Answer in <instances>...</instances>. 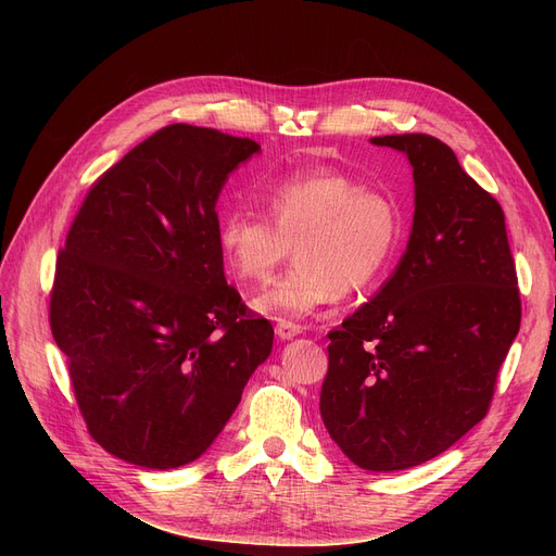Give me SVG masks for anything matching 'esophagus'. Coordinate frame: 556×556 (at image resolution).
<instances>
[{"mask_svg":"<svg viewBox=\"0 0 556 556\" xmlns=\"http://www.w3.org/2000/svg\"><path fill=\"white\" fill-rule=\"evenodd\" d=\"M302 331H304V327H302V325L288 323V319H281V323H277V327H275V333H277L281 340H290V338H295V336H300Z\"/></svg>","mask_w":556,"mask_h":556,"instance_id":"obj_1","label":"esophagus"}]
</instances>
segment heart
Wrapping results in <instances>:
<instances>
[{
  "mask_svg": "<svg viewBox=\"0 0 556 556\" xmlns=\"http://www.w3.org/2000/svg\"><path fill=\"white\" fill-rule=\"evenodd\" d=\"M261 195L268 218L248 210L225 214L218 248L239 281L266 283L295 245V266L254 300L270 317H304L338 293H358L381 277L399 245L396 200L349 173H288Z\"/></svg>",
  "mask_w": 556,
  "mask_h": 556,
  "instance_id": "heart-1",
  "label": "heart"
}]
</instances>
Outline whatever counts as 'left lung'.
Masks as SVG:
<instances>
[{
    "label": "left lung",
    "mask_w": 556,
    "mask_h": 556,
    "mask_svg": "<svg viewBox=\"0 0 556 556\" xmlns=\"http://www.w3.org/2000/svg\"><path fill=\"white\" fill-rule=\"evenodd\" d=\"M371 143L413 164L415 218L399 268L329 333L319 413L342 453L367 471L424 464L489 413L520 329L505 214L430 135Z\"/></svg>",
    "instance_id": "obj_1"
}]
</instances>
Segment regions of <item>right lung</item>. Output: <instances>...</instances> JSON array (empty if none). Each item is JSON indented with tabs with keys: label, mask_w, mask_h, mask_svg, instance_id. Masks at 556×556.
<instances>
[{
	"label": "right lung",
	"mask_w": 556,
	"mask_h": 556,
	"mask_svg": "<svg viewBox=\"0 0 556 556\" xmlns=\"http://www.w3.org/2000/svg\"><path fill=\"white\" fill-rule=\"evenodd\" d=\"M170 124L87 191L58 252L49 325L87 430L146 469L198 459L273 352V325L225 281L216 200L258 153Z\"/></svg>",
	"instance_id": "right-lung-1"
}]
</instances>
